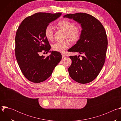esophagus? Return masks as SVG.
<instances>
[{
    "mask_svg": "<svg viewBox=\"0 0 121 121\" xmlns=\"http://www.w3.org/2000/svg\"><path fill=\"white\" fill-rule=\"evenodd\" d=\"M62 58H64L65 57V55L64 54H62Z\"/></svg>",
    "mask_w": 121,
    "mask_h": 121,
    "instance_id": "esophagus-1",
    "label": "esophagus"
}]
</instances>
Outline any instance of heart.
<instances>
[{"label": "heart", "mask_w": 121, "mask_h": 121, "mask_svg": "<svg viewBox=\"0 0 121 121\" xmlns=\"http://www.w3.org/2000/svg\"><path fill=\"white\" fill-rule=\"evenodd\" d=\"M56 27L65 31L66 32L65 37L69 39L72 42L76 43L80 39V28L72 22L67 20H62L57 23ZM44 33L45 38L48 40L52 41L54 38L53 26L51 25H47L44 29ZM69 40L67 39L64 41L56 42L53 44V49L59 52H64L70 45V42Z\"/></svg>", "instance_id": "obj_1"}]
</instances>
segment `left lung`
I'll use <instances>...</instances> for the list:
<instances>
[{
  "label": "left lung",
  "instance_id": "obj_1",
  "mask_svg": "<svg viewBox=\"0 0 121 121\" xmlns=\"http://www.w3.org/2000/svg\"><path fill=\"white\" fill-rule=\"evenodd\" d=\"M64 17L72 19L82 28L80 39L68 50L82 54V58L69 56L72 64L68 68L69 74L79 83H88L96 78L104 64L108 45L106 31L98 20L87 13L68 14Z\"/></svg>",
  "mask_w": 121,
  "mask_h": 121
}]
</instances>
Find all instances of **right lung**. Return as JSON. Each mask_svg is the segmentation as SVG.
<instances>
[{"label":"right lung","instance_id":"right-lung-1","mask_svg":"<svg viewBox=\"0 0 121 121\" xmlns=\"http://www.w3.org/2000/svg\"><path fill=\"white\" fill-rule=\"evenodd\" d=\"M61 13L39 12L27 17L22 22L15 37V56L25 77L33 83L46 80L62 59L60 53L52 51L49 56L40 55L51 48L44 36L46 26L56 20ZM51 52V51H50Z\"/></svg>","mask_w":121,"mask_h":121}]
</instances>
